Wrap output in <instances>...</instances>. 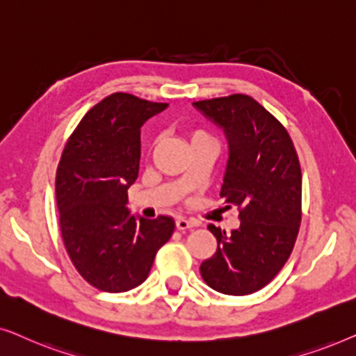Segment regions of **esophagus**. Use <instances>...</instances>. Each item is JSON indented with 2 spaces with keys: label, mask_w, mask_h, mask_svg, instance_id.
<instances>
[{
  "label": "esophagus",
  "mask_w": 356,
  "mask_h": 356,
  "mask_svg": "<svg viewBox=\"0 0 356 356\" xmlns=\"http://www.w3.org/2000/svg\"><path fill=\"white\" fill-rule=\"evenodd\" d=\"M178 230H188V228L197 227V222L193 220V218H184V217H178L177 222H175Z\"/></svg>",
  "instance_id": "esophagus-1"
}]
</instances>
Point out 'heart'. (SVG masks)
<instances>
[{"label":"heart","instance_id":"1","mask_svg":"<svg viewBox=\"0 0 356 356\" xmlns=\"http://www.w3.org/2000/svg\"><path fill=\"white\" fill-rule=\"evenodd\" d=\"M202 138H211V136H209L206 131L204 129H194L191 134H189V139L191 140H196V139H202ZM212 139V138H211Z\"/></svg>","mask_w":356,"mask_h":356}]
</instances>
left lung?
I'll return each mask as SVG.
<instances>
[{"label": "left lung", "mask_w": 356, "mask_h": 356, "mask_svg": "<svg viewBox=\"0 0 356 356\" xmlns=\"http://www.w3.org/2000/svg\"><path fill=\"white\" fill-rule=\"evenodd\" d=\"M225 131L227 172L220 197L240 211V227L227 235L216 225L217 251L201 264L211 289L250 295L279 274L293 251L301 223V168L285 126L245 94L193 104Z\"/></svg>", "instance_id": "1"}]
</instances>
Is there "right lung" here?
<instances>
[{
  "instance_id": "right-lung-1",
  "label": "right lung",
  "mask_w": 356,
  "mask_h": 356,
  "mask_svg": "<svg viewBox=\"0 0 356 356\" xmlns=\"http://www.w3.org/2000/svg\"><path fill=\"white\" fill-rule=\"evenodd\" d=\"M168 104L116 92L92 106L67 139L56 170V204L67 256L82 279L110 293L147 279L175 230L172 217L129 216L139 173L140 126Z\"/></svg>"
}]
</instances>
